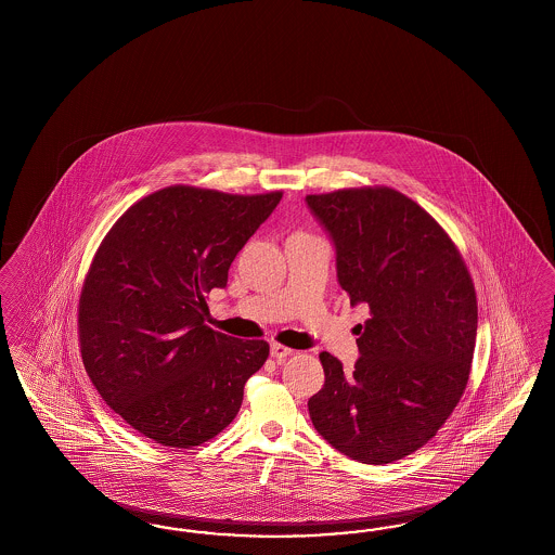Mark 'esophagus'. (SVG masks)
I'll return each mask as SVG.
<instances>
[{
  "label": "esophagus",
  "mask_w": 555,
  "mask_h": 555,
  "mask_svg": "<svg viewBox=\"0 0 555 555\" xmlns=\"http://www.w3.org/2000/svg\"><path fill=\"white\" fill-rule=\"evenodd\" d=\"M291 353H293V350H291V348H286V346H281V344H270V356H272L276 362H283V360H286Z\"/></svg>",
  "instance_id": "34e87169"
}]
</instances>
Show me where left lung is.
I'll list each match as a JSON object with an SVG mask.
<instances>
[{"label":"left lung","mask_w":555,"mask_h":555,"mask_svg":"<svg viewBox=\"0 0 555 555\" xmlns=\"http://www.w3.org/2000/svg\"><path fill=\"white\" fill-rule=\"evenodd\" d=\"M305 203L334 242L350 305L370 309L353 372L320 353L325 385L307 403L313 427L362 464L401 460L436 436L468 385L478 327L470 272L436 219L395 189Z\"/></svg>","instance_id":"1"}]
</instances>
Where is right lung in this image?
Segmentation results:
<instances>
[{
  "mask_svg": "<svg viewBox=\"0 0 555 555\" xmlns=\"http://www.w3.org/2000/svg\"><path fill=\"white\" fill-rule=\"evenodd\" d=\"M281 197L167 186L101 242L79 299L81 356L101 399L138 434L191 448L234 421L269 344L207 327L205 297L225 288L235 254Z\"/></svg>",
  "mask_w": 555,
  "mask_h": 555,
  "instance_id": "1",
  "label": "right lung"
}]
</instances>
